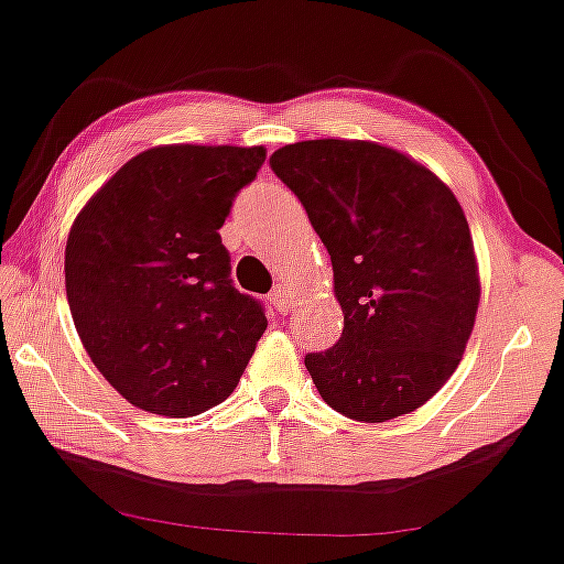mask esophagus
Wrapping results in <instances>:
<instances>
[{
	"label": "esophagus",
	"mask_w": 564,
	"mask_h": 564,
	"mask_svg": "<svg viewBox=\"0 0 564 564\" xmlns=\"http://www.w3.org/2000/svg\"><path fill=\"white\" fill-rule=\"evenodd\" d=\"M270 302H273V307L281 312V315H289V312L296 307L294 294H291V289L286 286V283H278V286L273 289V294H270Z\"/></svg>",
	"instance_id": "1"
}]
</instances>
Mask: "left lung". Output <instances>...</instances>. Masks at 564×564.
I'll use <instances>...</instances> for the list:
<instances>
[{"label": "left lung", "instance_id": "1", "mask_svg": "<svg viewBox=\"0 0 564 564\" xmlns=\"http://www.w3.org/2000/svg\"><path fill=\"white\" fill-rule=\"evenodd\" d=\"M270 167L334 264L344 334L304 357L317 391L365 423L415 412L457 370L478 315V257L457 196L378 141H296Z\"/></svg>", "mask_w": 564, "mask_h": 564}]
</instances>
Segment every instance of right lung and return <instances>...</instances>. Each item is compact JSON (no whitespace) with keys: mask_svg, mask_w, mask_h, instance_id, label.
<instances>
[{"mask_svg":"<svg viewBox=\"0 0 564 564\" xmlns=\"http://www.w3.org/2000/svg\"><path fill=\"white\" fill-rule=\"evenodd\" d=\"M264 147L160 144L73 220L65 291L80 344L120 397L192 417L230 397L268 328L230 283L220 234Z\"/></svg>","mask_w":564,"mask_h":564,"instance_id":"right-lung-1","label":"right lung"}]
</instances>
